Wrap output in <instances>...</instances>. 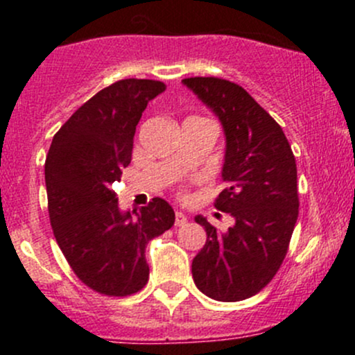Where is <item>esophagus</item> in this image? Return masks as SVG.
<instances>
[{
    "mask_svg": "<svg viewBox=\"0 0 355 355\" xmlns=\"http://www.w3.org/2000/svg\"><path fill=\"white\" fill-rule=\"evenodd\" d=\"M187 223V216H185L184 213H175V225H177V227H184V225Z\"/></svg>",
    "mask_w": 355,
    "mask_h": 355,
    "instance_id": "obj_1",
    "label": "esophagus"
}]
</instances>
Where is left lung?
I'll list each match as a JSON object with an SVG mask.
<instances>
[{"instance_id":"1","label":"left lung","mask_w":355,"mask_h":355,"mask_svg":"<svg viewBox=\"0 0 355 355\" xmlns=\"http://www.w3.org/2000/svg\"><path fill=\"white\" fill-rule=\"evenodd\" d=\"M223 125L227 151L221 177L228 187L214 207L235 225L218 232L206 218V244L192 261L204 295L237 302L261 292L287 256L299 216L297 164L280 125L241 85L218 77L184 78Z\"/></svg>"}]
</instances>
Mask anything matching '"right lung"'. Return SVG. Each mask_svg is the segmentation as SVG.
<instances>
[{
	"instance_id": "obj_1",
	"label": "right lung",
	"mask_w": 355,
	"mask_h": 355,
	"mask_svg": "<svg viewBox=\"0 0 355 355\" xmlns=\"http://www.w3.org/2000/svg\"><path fill=\"white\" fill-rule=\"evenodd\" d=\"M159 80L123 78L92 96L55 134L44 164L53 234L78 280L108 297L146 287V245L170 230L175 213L155 198L123 213L111 189L128 166L135 127Z\"/></svg>"
}]
</instances>
